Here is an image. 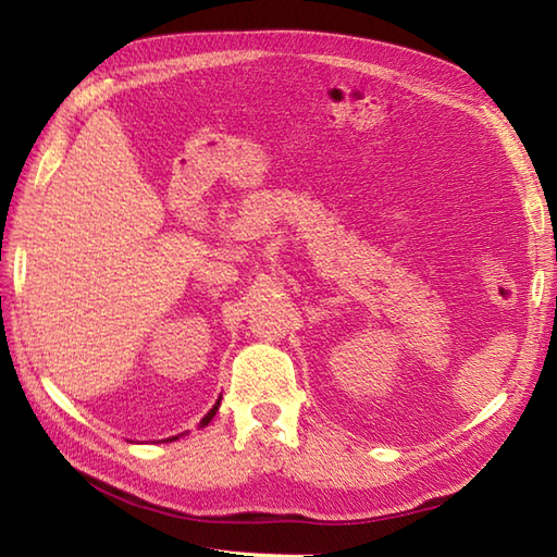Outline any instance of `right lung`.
Returning a JSON list of instances; mask_svg holds the SVG:
<instances>
[{
    "label": "right lung",
    "mask_w": 557,
    "mask_h": 557,
    "mask_svg": "<svg viewBox=\"0 0 557 557\" xmlns=\"http://www.w3.org/2000/svg\"><path fill=\"white\" fill-rule=\"evenodd\" d=\"M218 407H220V401H218V405L215 407H212L208 413H206V417H203V421H200V425H208L210 423V419L212 417H215V411H218ZM170 441H174V437H170Z\"/></svg>",
    "instance_id": "obj_1"
}]
</instances>
